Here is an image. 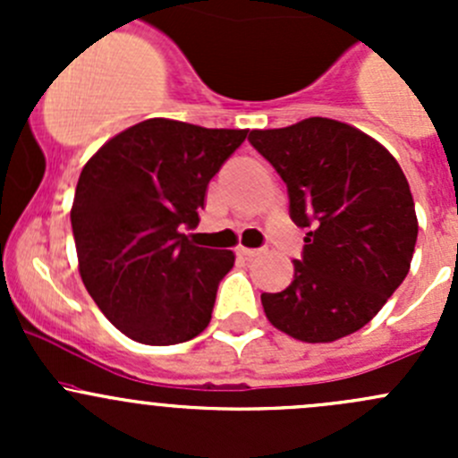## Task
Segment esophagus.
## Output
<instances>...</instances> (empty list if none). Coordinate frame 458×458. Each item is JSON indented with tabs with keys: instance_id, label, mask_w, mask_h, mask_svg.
Returning a JSON list of instances; mask_svg holds the SVG:
<instances>
[{
	"instance_id": "obj_1",
	"label": "esophagus",
	"mask_w": 458,
	"mask_h": 458,
	"mask_svg": "<svg viewBox=\"0 0 458 458\" xmlns=\"http://www.w3.org/2000/svg\"><path fill=\"white\" fill-rule=\"evenodd\" d=\"M237 255H239V257H246V259H252V257L261 255V250H259V248H246V246H239V248H237Z\"/></svg>"
}]
</instances>
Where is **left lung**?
Here are the masks:
<instances>
[{
    "label": "left lung",
    "mask_w": 458,
    "mask_h": 458,
    "mask_svg": "<svg viewBox=\"0 0 458 458\" xmlns=\"http://www.w3.org/2000/svg\"><path fill=\"white\" fill-rule=\"evenodd\" d=\"M248 140L281 174L290 216L308 230L293 284L261 294L267 321L306 344L361 330L414 255L419 221L403 170L377 140L336 119L250 131Z\"/></svg>",
    "instance_id": "8db88e82"
}]
</instances>
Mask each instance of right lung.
I'll use <instances>...</instances> for the list:
<instances>
[{
    "mask_svg": "<svg viewBox=\"0 0 458 458\" xmlns=\"http://www.w3.org/2000/svg\"><path fill=\"white\" fill-rule=\"evenodd\" d=\"M248 131L146 119L86 161L71 210L80 275L106 318L146 345H174L208 327L233 250L199 248L210 179Z\"/></svg>",
    "mask_w": 458,
    "mask_h": 458,
    "instance_id": "add662e5",
    "label": "right lung"
}]
</instances>
